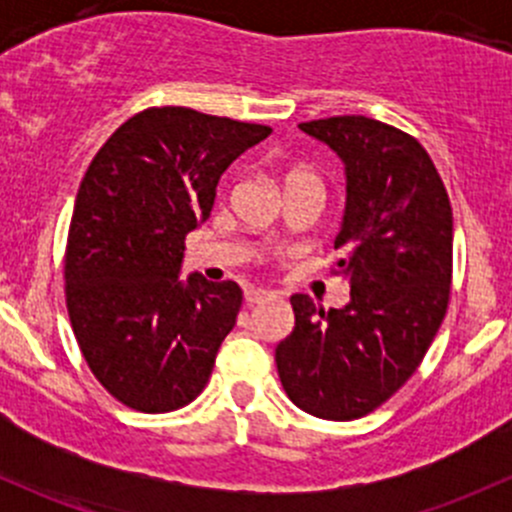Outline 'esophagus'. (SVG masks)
Masks as SVG:
<instances>
[{"mask_svg":"<svg viewBox=\"0 0 512 512\" xmlns=\"http://www.w3.org/2000/svg\"><path fill=\"white\" fill-rule=\"evenodd\" d=\"M267 297H270V292H267V289H247L245 292L247 304H260V302H265Z\"/></svg>","mask_w":512,"mask_h":512,"instance_id":"obj_1","label":"esophagus"}]
</instances>
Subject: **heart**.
<instances>
[{"instance_id":"heart-1","label":"heart","mask_w":512,"mask_h":512,"mask_svg":"<svg viewBox=\"0 0 512 512\" xmlns=\"http://www.w3.org/2000/svg\"><path fill=\"white\" fill-rule=\"evenodd\" d=\"M297 178H314L312 173H304V170H292V173L287 175V183L289 180H297Z\"/></svg>"}]
</instances>
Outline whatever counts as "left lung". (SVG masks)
<instances>
[{"mask_svg":"<svg viewBox=\"0 0 512 512\" xmlns=\"http://www.w3.org/2000/svg\"><path fill=\"white\" fill-rule=\"evenodd\" d=\"M299 128L344 160L347 208L334 275L352 289L342 309L327 312L292 294L294 329L275 361L294 406L352 421L411 379L446 317L451 200L426 148L389 123L332 116Z\"/></svg>","mask_w":512,"mask_h":512,"instance_id":"obj_1","label":"left lung"}]
</instances>
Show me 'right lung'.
<instances>
[{"label":"right lung","mask_w":512,"mask_h":512,"mask_svg":"<svg viewBox=\"0 0 512 512\" xmlns=\"http://www.w3.org/2000/svg\"><path fill=\"white\" fill-rule=\"evenodd\" d=\"M270 133L146 108L91 160L66 240V309L89 369L128 409H183L208 384L242 289L198 272L180 280L185 235L210 218L227 165Z\"/></svg>","instance_id":"right-lung-1"}]
</instances>
